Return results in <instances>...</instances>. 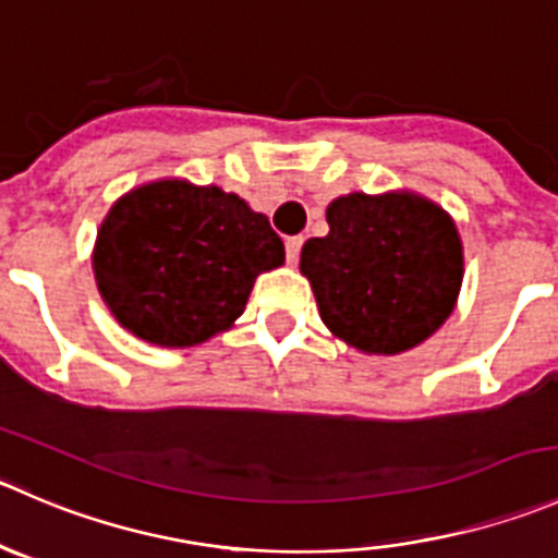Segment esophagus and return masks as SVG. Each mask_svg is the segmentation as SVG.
I'll list each match as a JSON object with an SVG mask.
<instances>
[{"label": "esophagus", "instance_id": "obj_1", "mask_svg": "<svg viewBox=\"0 0 558 558\" xmlns=\"http://www.w3.org/2000/svg\"><path fill=\"white\" fill-rule=\"evenodd\" d=\"M300 251H302V236H289V240H286V258H289V264H296Z\"/></svg>", "mask_w": 558, "mask_h": 558}]
</instances>
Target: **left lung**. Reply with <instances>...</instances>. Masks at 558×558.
I'll return each mask as SVG.
<instances>
[{
	"instance_id": "obj_1",
	"label": "left lung",
	"mask_w": 558,
	"mask_h": 558,
	"mask_svg": "<svg viewBox=\"0 0 558 558\" xmlns=\"http://www.w3.org/2000/svg\"><path fill=\"white\" fill-rule=\"evenodd\" d=\"M327 236L302 247L322 322L367 354L423 343L452 313L463 251L445 209L411 193H351L327 209Z\"/></svg>"
}]
</instances>
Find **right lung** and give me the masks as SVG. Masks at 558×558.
Listing matches in <instances>:
<instances>
[{"mask_svg": "<svg viewBox=\"0 0 558 558\" xmlns=\"http://www.w3.org/2000/svg\"><path fill=\"white\" fill-rule=\"evenodd\" d=\"M283 256L269 220L240 196L166 180L113 204L92 264L124 329L158 345H196L242 316L253 280Z\"/></svg>", "mask_w": 558, "mask_h": 558, "instance_id": "obj_1", "label": "right lung"}]
</instances>
